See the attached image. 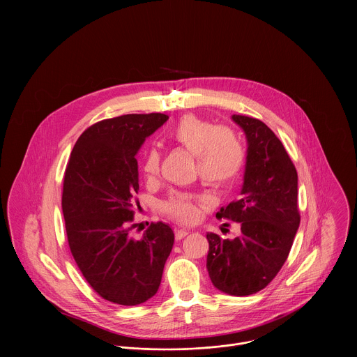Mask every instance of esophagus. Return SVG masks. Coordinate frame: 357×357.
<instances>
[{"instance_id":"1","label":"esophagus","mask_w":357,"mask_h":357,"mask_svg":"<svg viewBox=\"0 0 357 357\" xmlns=\"http://www.w3.org/2000/svg\"><path fill=\"white\" fill-rule=\"evenodd\" d=\"M190 232L187 229H180V228H176L174 229V236H176V241H181L184 236H187Z\"/></svg>"}]
</instances>
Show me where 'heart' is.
Segmentation results:
<instances>
[{"mask_svg": "<svg viewBox=\"0 0 357 357\" xmlns=\"http://www.w3.org/2000/svg\"><path fill=\"white\" fill-rule=\"evenodd\" d=\"M170 144L195 155V173L214 188L232 185L243 172L246 150L236 132L225 125H215L192 114L181 116L166 132ZM160 153L155 147L144 150L142 170L147 178L159 173ZM207 198L201 194L172 191L160 204V210L178 222L190 224L199 217V207Z\"/></svg>", "mask_w": 357, "mask_h": 357, "instance_id": "b5f03b06", "label": "heart"}]
</instances>
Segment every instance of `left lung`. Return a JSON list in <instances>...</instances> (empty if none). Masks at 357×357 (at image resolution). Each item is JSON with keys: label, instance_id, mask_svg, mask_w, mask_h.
<instances>
[{"label": "left lung", "instance_id": "left-lung-1", "mask_svg": "<svg viewBox=\"0 0 357 357\" xmlns=\"http://www.w3.org/2000/svg\"><path fill=\"white\" fill-rule=\"evenodd\" d=\"M245 130L248 160L242 195L215 214L239 222L241 234L224 239L207 232L206 268L211 283L229 296L265 289L286 262L300 227L296 166L276 135L259 119L232 115Z\"/></svg>", "mask_w": 357, "mask_h": 357}]
</instances>
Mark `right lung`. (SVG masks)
Instances as JSON below:
<instances>
[{"mask_svg":"<svg viewBox=\"0 0 357 357\" xmlns=\"http://www.w3.org/2000/svg\"><path fill=\"white\" fill-rule=\"evenodd\" d=\"M167 115L126 114L89 126L77 140L63 181L67 241L81 273L104 300L139 305L156 294L174 234L151 222L130 238L139 204L136 153ZM139 206V204H137Z\"/></svg>","mask_w":357,"mask_h":357,"instance_id":"1","label":"right lung"}]
</instances>
